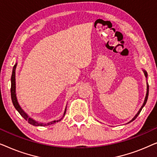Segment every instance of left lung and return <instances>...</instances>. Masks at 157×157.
<instances>
[{
	"mask_svg": "<svg viewBox=\"0 0 157 157\" xmlns=\"http://www.w3.org/2000/svg\"><path fill=\"white\" fill-rule=\"evenodd\" d=\"M144 73H145V75H146V76H147V72H146V71H144ZM148 95H149V86H148V85H147V95H146V98H145L144 102V104H143V105H142V106H141V109H139V112L136 113V116H135V117H134V118H133V119H132V121H130L129 122H128V123H130V122H132V121H134V119H136V118L137 117H138V115L139 114V113H140V112H141V109H143V107H144V105L146 104V103H147V98H148Z\"/></svg>",
	"mask_w": 157,
	"mask_h": 157,
	"instance_id": "left-lung-1",
	"label": "left lung"
}]
</instances>
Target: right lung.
<instances>
[{"label": "right lung", "instance_id": "1", "mask_svg": "<svg viewBox=\"0 0 157 157\" xmlns=\"http://www.w3.org/2000/svg\"><path fill=\"white\" fill-rule=\"evenodd\" d=\"M16 66H17V63L15 64V66H13V72H12V76H11V87H10V94H11V99H12L13 104V106L15 108H16V110L18 111L19 113L21 115V117H22L23 118H24L25 120H26V121H28V122H29V124H31L33 126H48V125H51V124H52L56 123V122L61 121V119H60V120H57V121H51V122H49V123H47V124L38 123V122L34 121V120L31 119V118H29V116H28L26 113H25L24 111L21 109V106H19L18 103V101H17V98H16V78H15V76H16ZM66 111V109H65V111H64L63 116L65 115Z\"/></svg>", "mask_w": 157, "mask_h": 157}]
</instances>
